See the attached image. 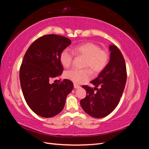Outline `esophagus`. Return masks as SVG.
Instances as JSON below:
<instances>
[{
  "label": "esophagus",
  "mask_w": 149,
  "mask_h": 149,
  "mask_svg": "<svg viewBox=\"0 0 149 149\" xmlns=\"http://www.w3.org/2000/svg\"><path fill=\"white\" fill-rule=\"evenodd\" d=\"M74 88L75 89H78V88H80V86H79V85L74 84Z\"/></svg>",
  "instance_id": "1"
}]
</instances>
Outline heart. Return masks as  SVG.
Listing matches in <instances>:
<instances>
[{"mask_svg":"<svg viewBox=\"0 0 149 149\" xmlns=\"http://www.w3.org/2000/svg\"><path fill=\"white\" fill-rule=\"evenodd\" d=\"M75 55L84 57V68L90 69L93 73H100L105 68L109 62V54L105 49H101L97 45L87 42L76 45L72 48ZM73 60V55L69 49H64L60 55L61 64L65 68L69 67ZM89 69H71L66 71L64 77L75 84H81L86 81L91 76Z\"/></svg>","mask_w":149,"mask_h":149,"instance_id":"heart-1","label":"heart"}]
</instances>
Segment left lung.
I'll return each mask as SVG.
<instances>
[{
    "mask_svg": "<svg viewBox=\"0 0 149 149\" xmlns=\"http://www.w3.org/2000/svg\"><path fill=\"white\" fill-rule=\"evenodd\" d=\"M110 60L106 67L91 83L94 89L83 86L87 95L80 101L83 109L93 118H102L114 110L123 95L127 79L124 58L120 49L114 45H109ZM99 86L100 88L97 89ZM94 90H97L96 92Z\"/></svg>",
    "mask_w": 149,
    "mask_h": 149,
    "instance_id": "left-lung-1",
    "label": "left lung"
}]
</instances>
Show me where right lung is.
I'll list each match as a JSON object with an SVG mask.
<instances>
[{"instance_id": "add662e5", "label": "right lung", "mask_w": 149, "mask_h": 149, "mask_svg": "<svg viewBox=\"0 0 149 149\" xmlns=\"http://www.w3.org/2000/svg\"><path fill=\"white\" fill-rule=\"evenodd\" d=\"M71 42L60 35H44L31 45L22 61L20 81L24 98L30 109L43 118L59 114L73 88V83L68 79L49 83L52 78L62 74L60 55Z\"/></svg>"}]
</instances>
